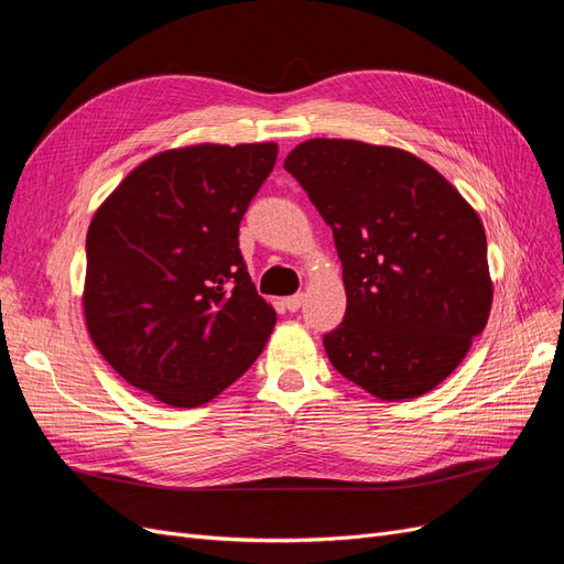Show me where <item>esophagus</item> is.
Segmentation results:
<instances>
[{
  "mask_svg": "<svg viewBox=\"0 0 564 564\" xmlns=\"http://www.w3.org/2000/svg\"><path fill=\"white\" fill-rule=\"evenodd\" d=\"M303 301H305V294H294V296H286L284 299V308L289 311V313H296L301 305H303Z\"/></svg>",
  "mask_w": 564,
  "mask_h": 564,
  "instance_id": "34e87169",
  "label": "esophagus"
}]
</instances>
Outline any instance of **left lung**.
I'll return each mask as SVG.
<instances>
[{"mask_svg":"<svg viewBox=\"0 0 564 564\" xmlns=\"http://www.w3.org/2000/svg\"><path fill=\"white\" fill-rule=\"evenodd\" d=\"M334 232L348 308L324 334L334 369L381 400L433 390L491 308L480 218L431 164L388 145L313 139L284 160Z\"/></svg>","mask_w":564,"mask_h":564,"instance_id":"obj_1","label":"left lung"}]
</instances>
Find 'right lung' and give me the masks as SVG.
Segmentation results:
<instances>
[{"label":"right lung","instance_id":"add662e5","mask_svg":"<svg viewBox=\"0 0 564 564\" xmlns=\"http://www.w3.org/2000/svg\"><path fill=\"white\" fill-rule=\"evenodd\" d=\"M275 160V143L166 150L100 204L87 232L84 317L133 388L199 406L261 355L275 311L237 237Z\"/></svg>","mask_w":564,"mask_h":564}]
</instances>
